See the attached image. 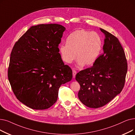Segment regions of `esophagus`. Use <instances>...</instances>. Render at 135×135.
Instances as JSON below:
<instances>
[{"label": "esophagus", "instance_id": "1", "mask_svg": "<svg viewBox=\"0 0 135 135\" xmlns=\"http://www.w3.org/2000/svg\"><path fill=\"white\" fill-rule=\"evenodd\" d=\"M76 74H77V71H76L74 69H73V78H75Z\"/></svg>", "mask_w": 135, "mask_h": 135}]
</instances>
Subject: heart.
I'll return each mask as SVG.
<instances>
[{"label": "heart", "instance_id": "1", "mask_svg": "<svg viewBox=\"0 0 135 135\" xmlns=\"http://www.w3.org/2000/svg\"><path fill=\"white\" fill-rule=\"evenodd\" d=\"M102 42L99 35L83 29L72 32L66 40V45H61L59 51L62 59L67 63L76 58L78 64L89 66L97 59L102 49Z\"/></svg>", "mask_w": 135, "mask_h": 135}]
</instances>
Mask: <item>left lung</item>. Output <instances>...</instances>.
Instances as JSON below:
<instances>
[{
  "label": "left lung",
  "instance_id": "1",
  "mask_svg": "<svg viewBox=\"0 0 135 135\" xmlns=\"http://www.w3.org/2000/svg\"><path fill=\"white\" fill-rule=\"evenodd\" d=\"M105 34L104 53L93 66L75 75L80 84L78 98L85 106L100 108L121 93L125 83L127 63L125 51L118 38L100 28Z\"/></svg>",
  "mask_w": 135,
  "mask_h": 135
}]
</instances>
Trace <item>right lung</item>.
<instances>
[{
	"label": "right lung",
	"mask_w": 135,
	"mask_h": 135,
	"mask_svg": "<svg viewBox=\"0 0 135 135\" xmlns=\"http://www.w3.org/2000/svg\"><path fill=\"white\" fill-rule=\"evenodd\" d=\"M64 26L56 24L31 26L15 42L8 77L16 98L35 110L57 101L60 86L71 80L72 70L59 53Z\"/></svg>",
	"instance_id": "add662e5"
}]
</instances>
